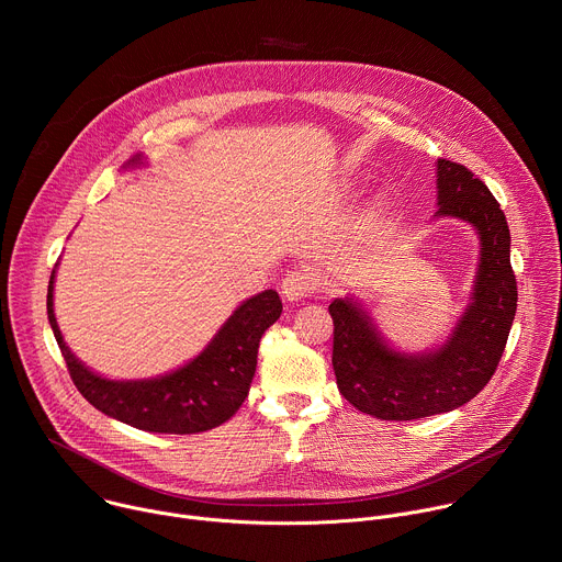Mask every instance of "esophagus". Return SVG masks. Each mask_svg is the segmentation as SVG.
Returning <instances> with one entry per match:
<instances>
[{"label": "esophagus", "instance_id": "1", "mask_svg": "<svg viewBox=\"0 0 562 562\" xmlns=\"http://www.w3.org/2000/svg\"><path fill=\"white\" fill-rule=\"evenodd\" d=\"M282 295L289 302H297L302 297H308L315 289H317V280L313 273L306 271H291L286 273V278L282 280Z\"/></svg>", "mask_w": 562, "mask_h": 562}]
</instances>
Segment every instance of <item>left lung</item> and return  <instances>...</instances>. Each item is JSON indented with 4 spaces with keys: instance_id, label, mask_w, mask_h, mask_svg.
<instances>
[{
    "instance_id": "left-lung-1",
    "label": "left lung",
    "mask_w": 562,
    "mask_h": 562,
    "mask_svg": "<svg viewBox=\"0 0 562 562\" xmlns=\"http://www.w3.org/2000/svg\"><path fill=\"white\" fill-rule=\"evenodd\" d=\"M434 217L467 222L477 235L471 297L447 340L409 353L391 347L375 317L351 295L329 304L334 371L349 403L380 420H418L462 407L492 380L516 315L512 235L501 204L462 165L436 162Z\"/></svg>"
}]
</instances>
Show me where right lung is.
Here are the masks:
<instances>
[{"label":"right lung","mask_w":562,"mask_h":562,"mask_svg":"<svg viewBox=\"0 0 562 562\" xmlns=\"http://www.w3.org/2000/svg\"><path fill=\"white\" fill-rule=\"evenodd\" d=\"M142 165L146 157L137 153L124 169ZM55 271L46 295L48 323L77 391L95 409L142 431L200 434L220 427L243 407L256 373L260 338L282 313L278 291L267 289L237 304L211 342L187 364L155 378L111 380L89 369L64 342L53 311Z\"/></svg>","instance_id":"add662e5"}]
</instances>
